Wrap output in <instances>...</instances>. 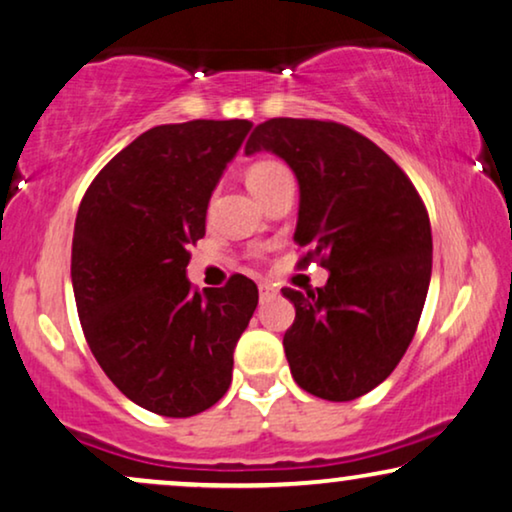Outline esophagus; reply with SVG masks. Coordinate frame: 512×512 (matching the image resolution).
I'll return each mask as SVG.
<instances>
[{
    "instance_id": "1",
    "label": "esophagus",
    "mask_w": 512,
    "mask_h": 512,
    "mask_svg": "<svg viewBox=\"0 0 512 512\" xmlns=\"http://www.w3.org/2000/svg\"><path fill=\"white\" fill-rule=\"evenodd\" d=\"M258 293H261V300H265V298L275 296L277 289L270 282H261V284H258Z\"/></svg>"
}]
</instances>
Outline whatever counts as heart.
<instances>
[{
	"label": "heart",
	"instance_id": "1",
	"mask_svg": "<svg viewBox=\"0 0 512 512\" xmlns=\"http://www.w3.org/2000/svg\"><path fill=\"white\" fill-rule=\"evenodd\" d=\"M244 177H247L251 193L261 200L272 186H277L282 179H289V170L284 165H279L277 160H256V163L247 167Z\"/></svg>",
	"mask_w": 512,
	"mask_h": 512
}]
</instances>
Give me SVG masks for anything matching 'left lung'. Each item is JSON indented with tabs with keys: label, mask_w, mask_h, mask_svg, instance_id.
Segmentation results:
<instances>
[{
	"label": "left lung",
	"mask_w": 512,
	"mask_h": 512,
	"mask_svg": "<svg viewBox=\"0 0 512 512\" xmlns=\"http://www.w3.org/2000/svg\"><path fill=\"white\" fill-rule=\"evenodd\" d=\"M272 151L296 172L300 263L326 286L282 289L293 380L326 401H354L394 373L415 338L431 282V223L417 188L380 146L347 125L270 118L244 153Z\"/></svg>",
	"instance_id": "1"
}]
</instances>
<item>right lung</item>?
Wrapping results in <instances>:
<instances>
[{
    "label": "right lung",
    "instance_id": "add662e5",
    "mask_svg": "<svg viewBox=\"0 0 512 512\" xmlns=\"http://www.w3.org/2000/svg\"><path fill=\"white\" fill-rule=\"evenodd\" d=\"M249 121L158 125L109 160L83 195L72 286L88 347L121 394L163 417L223 398L233 352L258 305L249 277L195 291L188 247Z\"/></svg>",
    "mask_w": 512,
    "mask_h": 512
}]
</instances>
